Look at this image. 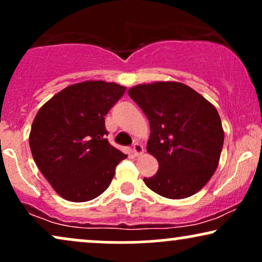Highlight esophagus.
<instances>
[{
  "mask_svg": "<svg viewBox=\"0 0 262 262\" xmlns=\"http://www.w3.org/2000/svg\"><path fill=\"white\" fill-rule=\"evenodd\" d=\"M133 154H134V156H140L144 154V147H142L141 144L135 142V144L133 145Z\"/></svg>",
  "mask_w": 262,
  "mask_h": 262,
  "instance_id": "obj_1",
  "label": "esophagus"
}]
</instances>
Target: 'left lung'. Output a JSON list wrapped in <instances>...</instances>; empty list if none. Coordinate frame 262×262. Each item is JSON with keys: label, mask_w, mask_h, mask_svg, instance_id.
Wrapping results in <instances>:
<instances>
[{"label": "left lung", "mask_w": 262, "mask_h": 262, "mask_svg": "<svg viewBox=\"0 0 262 262\" xmlns=\"http://www.w3.org/2000/svg\"><path fill=\"white\" fill-rule=\"evenodd\" d=\"M129 97L146 115L150 138L146 150L158 162L146 186L170 200L187 198L210 180L224 145L220 116L211 102L180 82L138 84Z\"/></svg>", "instance_id": "left-lung-1"}]
</instances>
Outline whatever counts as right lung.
<instances>
[{"label": "right lung", "instance_id": "right-lung-1", "mask_svg": "<svg viewBox=\"0 0 262 262\" xmlns=\"http://www.w3.org/2000/svg\"><path fill=\"white\" fill-rule=\"evenodd\" d=\"M124 92L115 82L84 81L64 88L38 110L30 148L43 177L64 200L100 196L127 158L105 139V116Z\"/></svg>", "mask_w": 262, "mask_h": 262}]
</instances>
